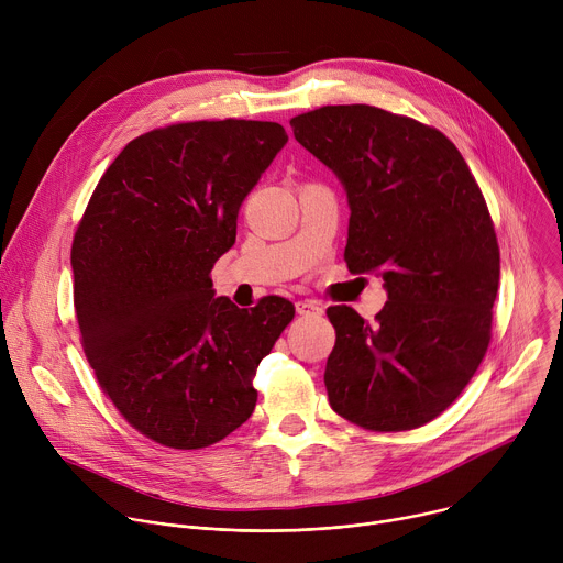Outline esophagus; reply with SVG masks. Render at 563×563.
<instances>
[{
	"instance_id": "34e87169",
	"label": "esophagus",
	"mask_w": 563,
	"mask_h": 563,
	"mask_svg": "<svg viewBox=\"0 0 563 563\" xmlns=\"http://www.w3.org/2000/svg\"><path fill=\"white\" fill-rule=\"evenodd\" d=\"M296 311L300 316H318V313H323V307H320V302H316V300H298Z\"/></svg>"
}]
</instances>
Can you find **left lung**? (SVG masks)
<instances>
[{"label": "left lung", "instance_id": "left-lung-1", "mask_svg": "<svg viewBox=\"0 0 563 563\" xmlns=\"http://www.w3.org/2000/svg\"><path fill=\"white\" fill-rule=\"evenodd\" d=\"M289 124L347 191L350 272H378L387 289L374 325L328 307L330 406L372 432L421 428L454 404L490 345L499 245L486 198L459 148L408 115L339 104Z\"/></svg>", "mask_w": 563, "mask_h": 563}]
</instances>
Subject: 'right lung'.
Returning a JSON list of instances; mask_svg holds the SVG:
<instances>
[{"label":"right lung","mask_w":563,"mask_h":563,"mask_svg":"<svg viewBox=\"0 0 563 563\" xmlns=\"http://www.w3.org/2000/svg\"><path fill=\"white\" fill-rule=\"evenodd\" d=\"M287 133L278 122L198 120L131 140L100 178L73 247L79 341L102 391L146 439L200 450L243 426L254 376L294 305L216 298L243 200Z\"/></svg>","instance_id":"1"}]
</instances>
